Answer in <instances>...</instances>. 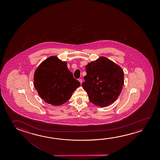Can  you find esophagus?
<instances>
[{
	"label": "esophagus",
	"mask_w": 160,
	"mask_h": 160,
	"mask_svg": "<svg viewBox=\"0 0 160 160\" xmlns=\"http://www.w3.org/2000/svg\"><path fill=\"white\" fill-rule=\"evenodd\" d=\"M78 80L80 81V84H82V80L81 79H78Z\"/></svg>",
	"instance_id": "34e87169"
}]
</instances>
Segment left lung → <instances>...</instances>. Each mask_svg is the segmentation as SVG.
I'll list each match as a JSON object with an SVG mask.
<instances>
[{"label":"left lung","instance_id":"left-lung-1","mask_svg":"<svg viewBox=\"0 0 160 160\" xmlns=\"http://www.w3.org/2000/svg\"><path fill=\"white\" fill-rule=\"evenodd\" d=\"M87 75L82 87L92 103L105 107L114 102L122 92L124 72L121 67L105 57L85 66Z\"/></svg>","mask_w":160,"mask_h":160}]
</instances>
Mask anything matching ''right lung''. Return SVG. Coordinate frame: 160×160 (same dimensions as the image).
<instances>
[{
  "mask_svg": "<svg viewBox=\"0 0 160 160\" xmlns=\"http://www.w3.org/2000/svg\"><path fill=\"white\" fill-rule=\"evenodd\" d=\"M34 86L45 102L61 105L68 101L80 82L73 78L66 62L56 56L43 61L34 74Z\"/></svg>",
  "mask_w": 160,
  "mask_h": 160,
  "instance_id": "obj_1",
  "label": "right lung"
}]
</instances>
